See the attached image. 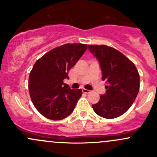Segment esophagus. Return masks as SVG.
<instances>
[{
  "instance_id": "esophagus-1",
  "label": "esophagus",
  "mask_w": 157,
  "mask_h": 157,
  "mask_svg": "<svg viewBox=\"0 0 157 157\" xmlns=\"http://www.w3.org/2000/svg\"><path fill=\"white\" fill-rule=\"evenodd\" d=\"M82 91H83V93H86V94H88V93H90V90H86V89H83V90H82Z\"/></svg>"
}]
</instances>
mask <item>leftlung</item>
Wrapping results in <instances>:
<instances>
[{
  "label": "left lung",
  "instance_id": "8db88e82",
  "mask_svg": "<svg viewBox=\"0 0 157 157\" xmlns=\"http://www.w3.org/2000/svg\"><path fill=\"white\" fill-rule=\"evenodd\" d=\"M100 66L105 94L96 104L94 112L105 118H115L125 113L135 100L140 89V75L134 63L116 49L106 45H88Z\"/></svg>",
  "mask_w": 157,
  "mask_h": 157
}]
</instances>
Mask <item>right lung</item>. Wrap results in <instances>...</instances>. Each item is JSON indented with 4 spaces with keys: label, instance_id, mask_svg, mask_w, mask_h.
Returning a JSON list of instances; mask_svg holds the SVG:
<instances>
[{
    "label": "right lung",
    "instance_id": "add662e5",
    "mask_svg": "<svg viewBox=\"0 0 157 157\" xmlns=\"http://www.w3.org/2000/svg\"><path fill=\"white\" fill-rule=\"evenodd\" d=\"M87 45L65 44L47 52L33 66L29 91L36 109L48 119L61 120L71 115L82 96V90H71L63 83Z\"/></svg>",
    "mask_w": 157,
    "mask_h": 157
}]
</instances>
